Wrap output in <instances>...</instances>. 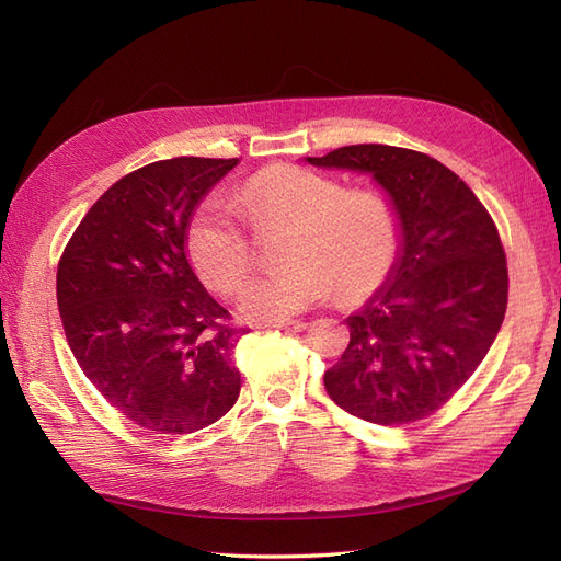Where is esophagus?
Returning <instances> with one entry per match:
<instances>
[{"label": "esophagus", "instance_id": "34e87169", "mask_svg": "<svg viewBox=\"0 0 561 561\" xmlns=\"http://www.w3.org/2000/svg\"><path fill=\"white\" fill-rule=\"evenodd\" d=\"M274 328L280 330V332H304V330L309 328V322H304V320H285V322H276Z\"/></svg>", "mask_w": 561, "mask_h": 561}]
</instances>
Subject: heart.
<instances>
[{"label": "heart", "instance_id": "heart-1", "mask_svg": "<svg viewBox=\"0 0 561 561\" xmlns=\"http://www.w3.org/2000/svg\"><path fill=\"white\" fill-rule=\"evenodd\" d=\"M248 229H285L276 260L283 268L252 278L241 295L245 316L280 322L336 299L358 304L379 293L400 257V219L386 196L348 192L342 182L301 165H268L236 190ZM184 250L201 280L233 295L254 266V245L225 203L192 213Z\"/></svg>", "mask_w": 561, "mask_h": 561}]
</instances>
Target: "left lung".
Segmentation results:
<instances>
[{"mask_svg": "<svg viewBox=\"0 0 561 561\" xmlns=\"http://www.w3.org/2000/svg\"><path fill=\"white\" fill-rule=\"evenodd\" d=\"M307 161L371 173L402 225V257L388 285L346 320L351 342L322 377L328 396L379 426L426 419L472 377L501 330L507 262L494 219L423 151L348 145Z\"/></svg>", "mask_w": 561, "mask_h": 561, "instance_id": "8db88e82", "label": "left lung"}]
</instances>
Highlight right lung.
<instances>
[{"label": "right lung", "instance_id": "1", "mask_svg": "<svg viewBox=\"0 0 561 561\" xmlns=\"http://www.w3.org/2000/svg\"><path fill=\"white\" fill-rule=\"evenodd\" d=\"M239 159L180 157L124 175L83 215L58 262V311L87 379L118 414L186 435L239 400L243 328L206 293L184 229Z\"/></svg>", "mask_w": 561, "mask_h": 561}]
</instances>
